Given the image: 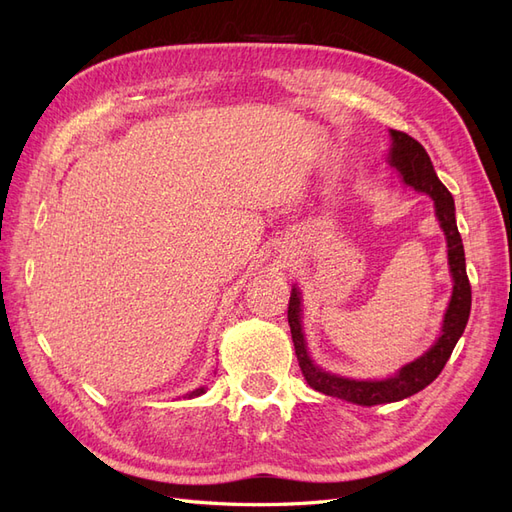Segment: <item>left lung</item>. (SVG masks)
<instances>
[{"mask_svg":"<svg viewBox=\"0 0 512 512\" xmlns=\"http://www.w3.org/2000/svg\"><path fill=\"white\" fill-rule=\"evenodd\" d=\"M386 160H389V164L397 170L406 185H410L416 192L431 196L433 207H436V218L446 235L448 267H451L453 275V297L444 314L442 333L436 339V344H433L423 356H418L412 363L401 367L395 376H389L384 380L344 378L331 374V371H324L312 361V356H309L301 327L303 309L301 292L297 286H292L288 303V324L294 342V352H297V361L307 384L318 393L346 399L359 406H378L391 404V401H401L418 391H423L427 384L436 380L446 361L451 359L453 348L459 342L463 329H466L472 307V288L466 273V254H463V243L455 220V200L451 192L444 188V183L438 179L425 147L414 141L406 132L391 130V149Z\"/></svg>","mask_w":512,"mask_h":512,"instance_id":"8db88e82","label":"left lung"}]
</instances>
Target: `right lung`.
Segmentation results:
<instances>
[{"instance_id": "1", "label": "right lung", "mask_w": 512, "mask_h": 512, "mask_svg": "<svg viewBox=\"0 0 512 512\" xmlns=\"http://www.w3.org/2000/svg\"><path fill=\"white\" fill-rule=\"evenodd\" d=\"M205 393V386H200V389H196V391H192L188 397H198V395H203Z\"/></svg>"}]
</instances>
